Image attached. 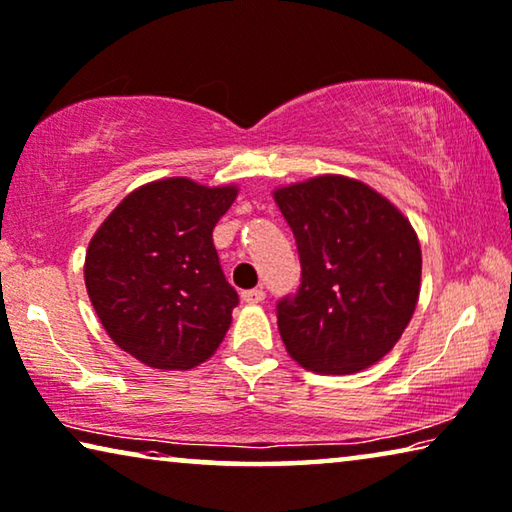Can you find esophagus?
<instances>
[{"mask_svg": "<svg viewBox=\"0 0 512 512\" xmlns=\"http://www.w3.org/2000/svg\"><path fill=\"white\" fill-rule=\"evenodd\" d=\"M242 300L247 305H258V302L265 300V291L263 288H249V291H242Z\"/></svg>", "mask_w": 512, "mask_h": 512, "instance_id": "1", "label": "esophagus"}]
</instances>
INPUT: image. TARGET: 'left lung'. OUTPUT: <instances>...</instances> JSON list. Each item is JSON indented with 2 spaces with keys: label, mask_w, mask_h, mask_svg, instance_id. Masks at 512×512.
I'll list each match as a JSON object with an SVG mask.
<instances>
[{
  "label": "left lung",
  "mask_w": 512,
  "mask_h": 512,
  "mask_svg": "<svg viewBox=\"0 0 512 512\" xmlns=\"http://www.w3.org/2000/svg\"><path fill=\"white\" fill-rule=\"evenodd\" d=\"M300 254V286L277 302L286 351L316 374L381 360L409 325L422 256L409 219L358 180L321 175L274 191Z\"/></svg>",
  "instance_id": "8db88e82"
}]
</instances>
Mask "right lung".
<instances>
[{
	"mask_svg": "<svg viewBox=\"0 0 512 512\" xmlns=\"http://www.w3.org/2000/svg\"><path fill=\"white\" fill-rule=\"evenodd\" d=\"M235 187L187 177L145 184L110 212L85 256V284L110 339L154 369H191L217 351L238 307L212 231Z\"/></svg>",
	"mask_w": 512,
	"mask_h": 512,
	"instance_id": "1",
	"label": "right lung"
}]
</instances>
